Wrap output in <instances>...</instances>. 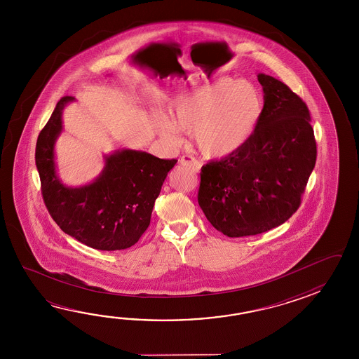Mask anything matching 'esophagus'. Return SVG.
<instances>
[{
	"mask_svg": "<svg viewBox=\"0 0 359 359\" xmlns=\"http://www.w3.org/2000/svg\"><path fill=\"white\" fill-rule=\"evenodd\" d=\"M180 164L182 165L183 168H186L187 170H190V172H198L200 168H201L198 159L192 158L190 155H183V156H181L180 158Z\"/></svg>",
	"mask_w": 359,
	"mask_h": 359,
	"instance_id": "esophagus-1",
	"label": "esophagus"
}]
</instances>
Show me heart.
<instances>
[{
	"label": "heart",
	"instance_id": "heart-1",
	"mask_svg": "<svg viewBox=\"0 0 359 359\" xmlns=\"http://www.w3.org/2000/svg\"><path fill=\"white\" fill-rule=\"evenodd\" d=\"M263 114V99L246 81L219 78L178 100L161 122L164 137L177 141L178 130L195 132L198 151L221 159L250 140Z\"/></svg>",
	"mask_w": 359,
	"mask_h": 359
}]
</instances>
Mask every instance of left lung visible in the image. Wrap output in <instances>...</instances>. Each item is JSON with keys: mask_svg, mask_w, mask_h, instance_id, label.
<instances>
[{"mask_svg": "<svg viewBox=\"0 0 359 359\" xmlns=\"http://www.w3.org/2000/svg\"><path fill=\"white\" fill-rule=\"evenodd\" d=\"M263 114L238 151L209 161L200 173L198 205L229 237L252 236L287 221L302 204L317 145L304 101L273 76L259 73Z\"/></svg>", "mask_w": 359, "mask_h": 359, "instance_id": "left-lung-1", "label": "left lung"}]
</instances>
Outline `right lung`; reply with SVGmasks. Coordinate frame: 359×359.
<instances>
[{"instance_id":"right-lung-1","label":"right lung","mask_w":359,"mask_h":359,"mask_svg":"<svg viewBox=\"0 0 359 359\" xmlns=\"http://www.w3.org/2000/svg\"><path fill=\"white\" fill-rule=\"evenodd\" d=\"M70 101L73 96L61 97L36 145L45 205L57 226L79 243L107 252L127 249L149 227L155 200L177 161L118 150L105 156V167L93 182L64 186L56 175L54 146L62 130V110Z\"/></svg>"}]
</instances>
